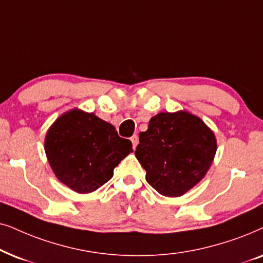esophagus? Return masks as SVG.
I'll use <instances>...</instances> for the list:
<instances>
[{"mask_svg": "<svg viewBox=\"0 0 263 263\" xmlns=\"http://www.w3.org/2000/svg\"><path fill=\"white\" fill-rule=\"evenodd\" d=\"M131 142H132V145H134V149H136V146L138 144V136L137 135H134L131 137Z\"/></svg>", "mask_w": 263, "mask_h": 263, "instance_id": "1", "label": "esophagus"}]
</instances>
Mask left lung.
<instances>
[{"instance_id": "8db88e82", "label": "left lung", "mask_w": 263, "mask_h": 263, "mask_svg": "<svg viewBox=\"0 0 263 263\" xmlns=\"http://www.w3.org/2000/svg\"><path fill=\"white\" fill-rule=\"evenodd\" d=\"M215 136L201 119L187 111L160 113L139 134L136 157L145 179L159 194L179 197L194 187L211 167Z\"/></svg>"}]
</instances>
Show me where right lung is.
Returning a JSON list of instances; mask_svg holds the SVG:
<instances>
[{"label":"right lung","instance_id":"obj_1","mask_svg":"<svg viewBox=\"0 0 263 263\" xmlns=\"http://www.w3.org/2000/svg\"><path fill=\"white\" fill-rule=\"evenodd\" d=\"M44 149L58 179L87 194L113 177L114 168L132 152V143L93 113L73 109L49 128Z\"/></svg>","mask_w":263,"mask_h":263}]
</instances>
